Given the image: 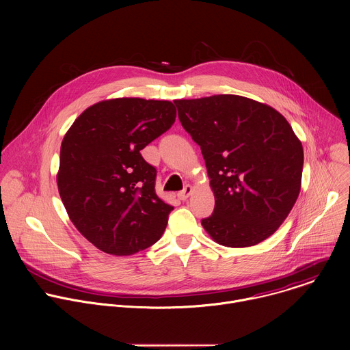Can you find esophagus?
<instances>
[{"mask_svg": "<svg viewBox=\"0 0 350 350\" xmlns=\"http://www.w3.org/2000/svg\"><path fill=\"white\" fill-rule=\"evenodd\" d=\"M192 191H193V188L191 185H185V188L183 191H180L177 196L181 199V201H187L188 196L192 193Z\"/></svg>", "mask_w": 350, "mask_h": 350, "instance_id": "obj_1", "label": "esophagus"}]
</instances>
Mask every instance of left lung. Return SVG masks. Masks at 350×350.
I'll use <instances>...</instances> for the list:
<instances>
[{
  "mask_svg": "<svg viewBox=\"0 0 350 350\" xmlns=\"http://www.w3.org/2000/svg\"><path fill=\"white\" fill-rule=\"evenodd\" d=\"M178 119L201 146L215 211L201 223L228 247L254 246L284 223L302 185L304 146L286 119L255 99L220 94L176 99Z\"/></svg>",
  "mask_w": 350,
  "mask_h": 350,
  "instance_id": "obj_1",
  "label": "left lung"
}]
</instances>
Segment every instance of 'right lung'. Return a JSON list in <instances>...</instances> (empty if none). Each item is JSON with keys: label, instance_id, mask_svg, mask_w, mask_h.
I'll return each mask as SVG.
<instances>
[{"label": "right lung", "instance_id": "obj_1", "mask_svg": "<svg viewBox=\"0 0 350 350\" xmlns=\"http://www.w3.org/2000/svg\"><path fill=\"white\" fill-rule=\"evenodd\" d=\"M176 120L170 101L105 99L87 108L61 145L58 191L69 219L99 251L134 255L163 234L172 205L155 192L141 149Z\"/></svg>", "mask_w": 350, "mask_h": 350}]
</instances>
